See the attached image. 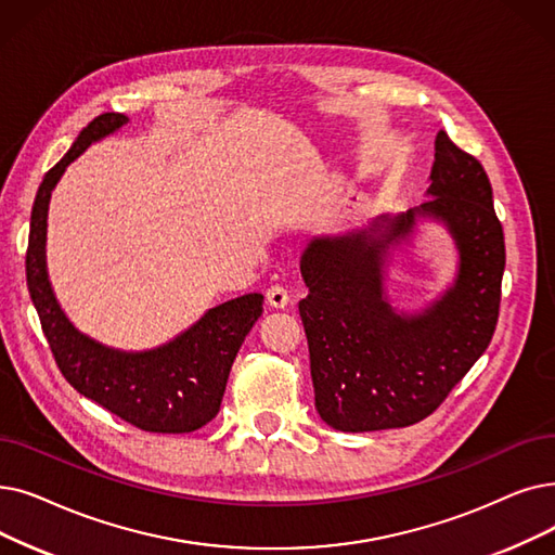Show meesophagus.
<instances>
[{
  "label": "esophagus",
  "mask_w": 555,
  "mask_h": 555,
  "mask_svg": "<svg viewBox=\"0 0 555 555\" xmlns=\"http://www.w3.org/2000/svg\"><path fill=\"white\" fill-rule=\"evenodd\" d=\"M264 299H268V306H272V308H285L287 304H291V295H287V291H285L283 285L268 287V293H264Z\"/></svg>",
  "instance_id": "obj_1"
}]
</instances>
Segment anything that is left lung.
<instances>
[{
	"mask_svg": "<svg viewBox=\"0 0 555 555\" xmlns=\"http://www.w3.org/2000/svg\"><path fill=\"white\" fill-rule=\"evenodd\" d=\"M422 206L380 215L365 229L312 237L301 254L308 297L299 315L320 417L365 433L428 417L488 349L505 268L490 179L440 131ZM420 217L442 221L459 249L454 283L422 313H397L384 295L389 249Z\"/></svg>",
	"mask_w": 555,
	"mask_h": 555,
	"instance_id": "8db88e82",
	"label": "left lung"
}]
</instances>
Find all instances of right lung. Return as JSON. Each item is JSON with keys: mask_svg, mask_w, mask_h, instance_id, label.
<instances>
[{"mask_svg": "<svg viewBox=\"0 0 555 555\" xmlns=\"http://www.w3.org/2000/svg\"><path fill=\"white\" fill-rule=\"evenodd\" d=\"M129 117L104 113L79 133L69 152L44 175L31 208L27 285L56 365L79 395L150 433H190L220 413L233 360L262 315V295L251 293L210 308L163 347L119 351L75 328L61 310L44 262L47 208L65 167Z\"/></svg>", "mask_w": 555, "mask_h": 555, "instance_id": "1", "label": "right lung"}]
</instances>
